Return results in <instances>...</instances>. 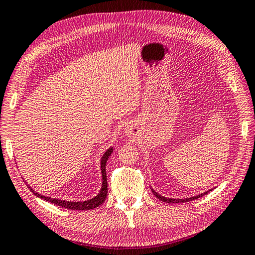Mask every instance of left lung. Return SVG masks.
<instances>
[{
	"label": "left lung",
	"instance_id": "8db88e82",
	"mask_svg": "<svg viewBox=\"0 0 255 255\" xmlns=\"http://www.w3.org/2000/svg\"><path fill=\"white\" fill-rule=\"evenodd\" d=\"M151 191H152V193H154V195H155L157 198H159V200H160L161 202H165V203H185V202L194 201V200H197L198 197L205 195V194L208 193V191H207V192H205L204 194H201V195H198V196H194V197H191V198H183V200H174V198H166V197H164V196H160L159 194H157V193L154 191V189H151Z\"/></svg>",
	"mask_w": 255,
	"mask_h": 255
}]
</instances>
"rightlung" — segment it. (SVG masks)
Wrapping results in <instances>:
<instances>
[{"label":"right lung","instance_id":"add662e5","mask_svg":"<svg viewBox=\"0 0 255 255\" xmlns=\"http://www.w3.org/2000/svg\"><path fill=\"white\" fill-rule=\"evenodd\" d=\"M113 152V148H109V149L105 152V155L101 158V173H103V187H101V191L99 192L98 195L96 197L91 198L89 201L86 202H69V201H62V200H58V198H51L47 197L43 195H40L36 192H34L30 186L29 188L31 189V192H33L34 195H36L40 198H43V200L48 201L50 203H52L54 205L61 206L64 208H69V210H78V211H88V210H92V208H96L100 206L103 203L106 201L107 198V194H108V184H107V175H106V164H107V160L109 158V156L112 155Z\"/></svg>","mask_w":255,"mask_h":255}]
</instances>
